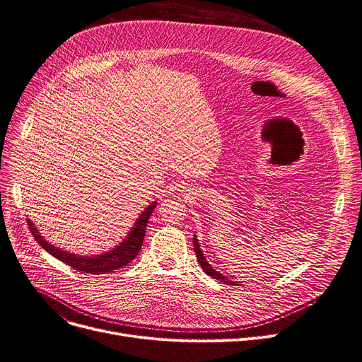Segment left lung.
<instances>
[{
  "mask_svg": "<svg viewBox=\"0 0 362 362\" xmlns=\"http://www.w3.org/2000/svg\"><path fill=\"white\" fill-rule=\"evenodd\" d=\"M193 247H194L196 257H198V262L201 264L202 270H204L209 277H212V279H215V280H219V281H222V283H225V284H229V286H240V284H237V281L229 280L228 277L222 276L219 272L214 270V267L206 261V258H205V255H204V252H202V250H201V245H199L198 238H196V235L193 237Z\"/></svg>",
  "mask_w": 362,
  "mask_h": 362,
  "instance_id": "left-lung-1",
  "label": "left lung"
}]
</instances>
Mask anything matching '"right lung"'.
Segmentation results:
<instances>
[{
    "mask_svg": "<svg viewBox=\"0 0 362 362\" xmlns=\"http://www.w3.org/2000/svg\"><path fill=\"white\" fill-rule=\"evenodd\" d=\"M156 206H157V202L154 201L140 214L136 223L133 225V228H131V231L122 240V243H119V245H117L115 248H112L107 252L90 255V257L63 251L62 248L46 241L40 235L39 229H36L35 223H33L30 219H27V222H28V228H30L33 237L36 238V241L42 245V248H45L50 255L63 261L64 264L74 267L75 270H79L83 273H90V274H105V273H111L117 269L127 266L128 262H131L137 257L139 251L141 250L143 241H144L146 226H147L148 218Z\"/></svg>",
    "mask_w": 362,
    "mask_h": 362,
    "instance_id": "add662e5",
    "label": "right lung"
}]
</instances>
